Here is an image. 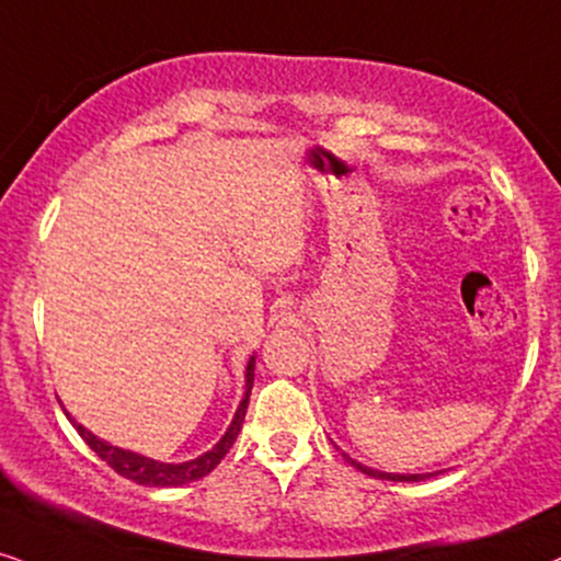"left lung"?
Segmentation results:
<instances>
[{
	"label": "left lung",
	"instance_id": "8db88e82",
	"mask_svg": "<svg viewBox=\"0 0 561 561\" xmlns=\"http://www.w3.org/2000/svg\"><path fill=\"white\" fill-rule=\"evenodd\" d=\"M346 460H350L354 469H359L363 473H367V477H375V479H388V481H424V479L432 477V473H382V471L370 469V466L357 463V460H352L350 456H346Z\"/></svg>",
	"mask_w": 561,
	"mask_h": 561
}]
</instances>
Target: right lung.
<instances>
[{
	"label": "right lung",
	"instance_id": "1",
	"mask_svg": "<svg viewBox=\"0 0 561 561\" xmlns=\"http://www.w3.org/2000/svg\"><path fill=\"white\" fill-rule=\"evenodd\" d=\"M253 367H256V357L248 359L245 396H243V401H240L236 416H232L228 432H225L222 439H219L215 448L202 453V456L194 460H186V463H162V460H152L147 456H139V453L116 448V445L105 443V439L92 435V432L84 430L82 424H77L69 414L67 416H69V422L75 424V430L80 432V437L84 439V443H88L90 448L95 450L113 471L122 473L124 479H131V481H137V484H145V486H181V484H188V481L207 477L209 471H215L219 460L225 458V453L232 448V443H236L238 432H240V427H243V420H245L248 396H251V388H253Z\"/></svg>",
	"mask_w": 561,
	"mask_h": 561
}]
</instances>
